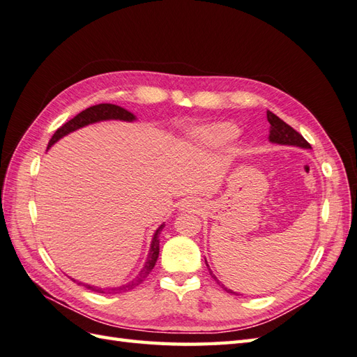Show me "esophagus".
<instances>
[{
	"label": "esophagus",
	"instance_id": "obj_1",
	"mask_svg": "<svg viewBox=\"0 0 357 357\" xmlns=\"http://www.w3.org/2000/svg\"><path fill=\"white\" fill-rule=\"evenodd\" d=\"M191 208H196L195 200H185V202H182V205H181L182 211H184V209H191Z\"/></svg>",
	"mask_w": 357,
	"mask_h": 357
}]
</instances>
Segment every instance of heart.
I'll list each match as a JSON object with an SVG mask.
<instances>
[{
    "label": "heart",
    "instance_id": "1",
    "mask_svg": "<svg viewBox=\"0 0 357 357\" xmlns=\"http://www.w3.org/2000/svg\"><path fill=\"white\" fill-rule=\"evenodd\" d=\"M238 137V128L229 122L213 123L200 126L191 132V142H195L199 148L218 151L229 146Z\"/></svg>",
    "mask_w": 357,
    "mask_h": 357
}]
</instances>
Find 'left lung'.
<instances>
[{
    "label": "left lung",
    "mask_w": 357,
    "mask_h": 357,
    "mask_svg": "<svg viewBox=\"0 0 357 357\" xmlns=\"http://www.w3.org/2000/svg\"><path fill=\"white\" fill-rule=\"evenodd\" d=\"M267 119H268V122H270V134H268L270 143H273V144H282V146H296V148H301V149H310V144L303 139V135L298 134L296 130H292V128L288 123L283 122L282 119H279L276 114L271 113V112H267ZM205 264H206V267L209 270V274H211L213 279L218 283V285H220L225 291L231 292V294L238 296L235 291L227 289L223 285V283L214 276V273L211 271V268H209L206 259H205Z\"/></svg>",
    "instance_id": "1"
}]
</instances>
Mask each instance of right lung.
Instances as JSON below:
<instances>
[{"mask_svg": "<svg viewBox=\"0 0 357 357\" xmlns=\"http://www.w3.org/2000/svg\"><path fill=\"white\" fill-rule=\"evenodd\" d=\"M104 121L134 122V121H137V117L131 112H128V109L119 107V105H114V104H98V105H93V107H89V108L84 109V112H81L74 119H70L69 122H66L65 125L60 126L59 130L54 132V135L51 137V140L48 143V149L51 148V146L56 144L60 139H63V137H66L68 134L79 130V128H84V126L91 125V123L104 122ZM162 227H164V223L160 225L158 229L153 232L148 258H146L143 268L139 271V274H137V276L132 280H130L128 283H123V285H121V287H109V288H100V287H95V285H89V283L78 282L75 279H72V280L77 282L78 285L86 287L87 289H91L95 292H100V294H119V292L130 291V289L135 288L137 285H140V283L146 278H148V274L152 271V268L155 267V262H157V259H158L160 234L162 231Z\"/></svg>", "mask_w": 357, "mask_h": 357, "instance_id": "1", "label": "right lung"}]
</instances>
